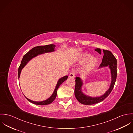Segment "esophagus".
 Listing matches in <instances>:
<instances>
[{"label":"esophagus","mask_w":133,"mask_h":133,"mask_svg":"<svg viewBox=\"0 0 133 133\" xmlns=\"http://www.w3.org/2000/svg\"><path fill=\"white\" fill-rule=\"evenodd\" d=\"M75 76V72H72L70 74V75H69V77H70V78H74V77Z\"/></svg>","instance_id":"1"}]
</instances>
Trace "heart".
<instances>
[{"mask_svg":"<svg viewBox=\"0 0 133 133\" xmlns=\"http://www.w3.org/2000/svg\"><path fill=\"white\" fill-rule=\"evenodd\" d=\"M91 57H92V55L91 54H88V53H85L81 57L80 59V60L82 62H85V61H88L90 58H91ZM98 62V60L96 57L92 58L85 64V65L84 66V70L90 71V70H92L96 66V65L97 64Z\"/></svg>","mask_w":133,"mask_h":133,"instance_id":"b5f03b06","label":"heart"}]
</instances>
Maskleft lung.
Wrapping results in <instances>:
<instances>
[{
  "instance_id": "1",
  "label": "left lung",
  "mask_w": 133,
  "mask_h": 133,
  "mask_svg": "<svg viewBox=\"0 0 133 133\" xmlns=\"http://www.w3.org/2000/svg\"><path fill=\"white\" fill-rule=\"evenodd\" d=\"M100 54L101 53V50L97 48L95 50ZM103 57L102 63L100 64L99 69L108 66L111 71V83L109 89L101 96L98 97H91L86 95L82 92V87L83 84V81L79 77H76L75 88V96L77 100L81 103L85 105H92L100 102L104 100L112 92L117 77V60L111 52L108 50H103Z\"/></svg>"
}]
</instances>
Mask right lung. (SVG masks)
<instances>
[{"label":"right lung","instance_id":"obj_1","mask_svg":"<svg viewBox=\"0 0 133 133\" xmlns=\"http://www.w3.org/2000/svg\"><path fill=\"white\" fill-rule=\"evenodd\" d=\"M55 47L56 45L55 44H49V45H46L44 46H36L33 49H32L30 51H29L26 54H25L22 58V59L21 60L20 65L18 68V79L20 76V74L21 72V71L22 69L27 64V63L33 58L37 56L38 55L46 53H51L55 51ZM68 78V76H65L60 78L57 81L56 85L55 87V88L54 89V91L53 93V94L51 96L48 98V99L42 101H34L33 100H32L31 99H29V98H26L25 96L24 97L26 98V99L30 101V102L37 104L39 105H48L50 103H51L56 98V97L57 96V92L58 89L60 87V85L64 81H65Z\"/></svg>","mask_w":133,"mask_h":133}]
</instances>
